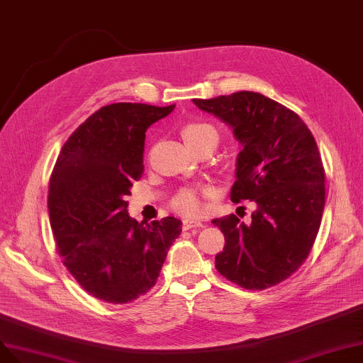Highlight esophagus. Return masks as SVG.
I'll use <instances>...</instances> for the list:
<instances>
[{
    "label": "esophagus",
    "instance_id": "esophagus-1",
    "mask_svg": "<svg viewBox=\"0 0 363 363\" xmlns=\"http://www.w3.org/2000/svg\"><path fill=\"white\" fill-rule=\"evenodd\" d=\"M193 227H203L202 221H197V220H184L182 221V229L184 230H190Z\"/></svg>",
    "mask_w": 363,
    "mask_h": 363
}]
</instances>
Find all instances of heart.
<instances>
[{
	"label": "heart",
	"mask_w": 363,
	"mask_h": 363,
	"mask_svg": "<svg viewBox=\"0 0 363 363\" xmlns=\"http://www.w3.org/2000/svg\"><path fill=\"white\" fill-rule=\"evenodd\" d=\"M181 134L193 150L203 143L217 145L220 139L217 128L209 123H205V121H190V123L184 124ZM209 194L211 190L206 189V186H182L173 196L170 206L185 217H197L202 213L203 209L202 199Z\"/></svg>",
	"instance_id": "1"
}]
</instances>
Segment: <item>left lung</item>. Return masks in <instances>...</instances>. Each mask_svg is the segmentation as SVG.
Segmentation results:
<instances>
[{"mask_svg": "<svg viewBox=\"0 0 363 363\" xmlns=\"http://www.w3.org/2000/svg\"><path fill=\"white\" fill-rule=\"evenodd\" d=\"M193 101L244 146L230 199L257 203L250 224L235 213L212 220L225 239L217 271L247 290L274 287L299 269L320 229L326 174L315 139L298 113L259 92Z\"/></svg>", "mask_w": 363, "mask_h": 363, "instance_id": "left-lung-1", "label": "left lung"}]
</instances>
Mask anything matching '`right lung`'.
I'll return each mask as SVG.
<instances>
[{
    "instance_id": "1",
    "label": "right lung",
    "mask_w": 363,
    "mask_h": 363,
    "mask_svg": "<svg viewBox=\"0 0 363 363\" xmlns=\"http://www.w3.org/2000/svg\"><path fill=\"white\" fill-rule=\"evenodd\" d=\"M174 104L113 103L67 139L53 166L48 208L62 264L96 299L123 305L150 291L181 220L136 221L125 200L143 174L145 133Z\"/></svg>"
}]
</instances>
